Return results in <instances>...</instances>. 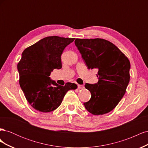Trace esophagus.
<instances>
[{
    "label": "esophagus",
    "instance_id": "34e87169",
    "mask_svg": "<svg viewBox=\"0 0 148 148\" xmlns=\"http://www.w3.org/2000/svg\"><path fill=\"white\" fill-rule=\"evenodd\" d=\"M78 88L79 89H83V88H84V86H83V85H82V84H78Z\"/></svg>",
    "mask_w": 148,
    "mask_h": 148
}]
</instances>
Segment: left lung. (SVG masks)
I'll list each match as a JSON object with an SVG mask.
<instances>
[{
    "mask_svg": "<svg viewBox=\"0 0 148 148\" xmlns=\"http://www.w3.org/2000/svg\"><path fill=\"white\" fill-rule=\"evenodd\" d=\"M77 47L89 69L98 70L99 81L86 83L91 99L84 102L86 109L93 115L109 112L122 99L130 82V63L113 43L103 39H76Z\"/></svg>",
    "mask_w": 148,
    "mask_h": 148,
    "instance_id": "1",
    "label": "left lung"
}]
</instances>
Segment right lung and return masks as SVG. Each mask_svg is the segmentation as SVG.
Listing matches in <instances>:
<instances>
[{
	"label": "right lung",
	"mask_w": 148,
	"mask_h": 148,
	"mask_svg": "<svg viewBox=\"0 0 148 148\" xmlns=\"http://www.w3.org/2000/svg\"><path fill=\"white\" fill-rule=\"evenodd\" d=\"M75 38L49 36L26 48L17 69L19 83L29 104L36 110L49 112L59 107L66 92L77 88L75 83L58 84L49 77L53 69L62 68L61 56Z\"/></svg>",
	"instance_id": "1"
}]
</instances>
